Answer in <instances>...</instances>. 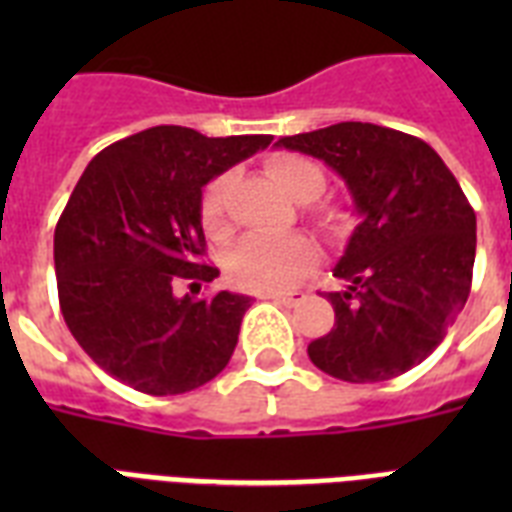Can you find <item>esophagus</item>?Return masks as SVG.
I'll use <instances>...</instances> for the list:
<instances>
[{
    "label": "esophagus",
    "mask_w": 512,
    "mask_h": 512,
    "mask_svg": "<svg viewBox=\"0 0 512 512\" xmlns=\"http://www.w3.org/2000/svg\"><path fill=\"white\" fill-rule=\"evenodd\" d=\"M268 297V300H273V303H279V305H284V308H295L297 303H300V300H303V292H287V295H265Z\"/></svg>",
    "instance_id": "obj_1"
}]
</instances>
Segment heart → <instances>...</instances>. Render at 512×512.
Wrapping results in <instances>:
<instances>
[{
  "instance_id": "heart-1",
  "label": "heart",
  "mask_w": 512,
  "mask_h": 512,
  "mask_svg": "<svg viewBox=\"0 0 512 512\" xmlns=\"http://www.w3.org/2000/svg\"><path fill=\"white\" fill-rule=\"evenodd\" d=\"M265 172L284 188L300 204L311 201V220L316 223L327 239H342L350 228V209L345 201L324 199L321 196L327 175L319 164L297 154L271 156L265 162ZM233 175L223 172L215 180H209L201 193V223L212 236L228 233V193H231ZM319 263V249L305 236H263V233H249L228 252L225 257V271L231 276L236 287L249 292H284L303 281Z\"/></svg>"
}]
</instances>
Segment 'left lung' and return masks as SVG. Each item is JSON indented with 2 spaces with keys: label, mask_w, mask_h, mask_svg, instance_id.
I'll list each match as a JSON object with an SVG mask.
<instances>
[{
  "label": "left lung",
  "mask_w": 512,
  "mask_h": 512,
  "mask_svg": "<svg viewBox=\"0 0 512 512\" xmlns=\"http://www.w3.org/2000/svg\"><path fill=\"white\" fill-rule=\"evenodd\" d=\"M279 146L327 162L361 223L327 292L335 327L308 345L321 372L382 382L433 353L465 308L476 260V212L425 140L369 122H340Z\"/></svg>",
  "instance_id": "8db88e82"
}]
</instances>
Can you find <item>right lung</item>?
Masks as SVG:
<instances>
[{"mask_svg": "<svg viewBox=\"0 0 512 512\" xmlns=\"http://www.w3.org/2000/svg\"><path fill=\"white\" fill-rule=\"evenodd\" d=\"M271 140L162 124L87 164L55 225V276L71 335L111 377L148 396H177L231 361L252 300H193L175 287L220 273L201 263V188Z\"/></svg>", "mask_w": 512, "mask_h": 512, "instance_id": "1", "label": "right lung"}]
</instances>
